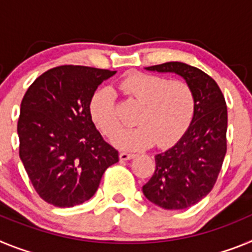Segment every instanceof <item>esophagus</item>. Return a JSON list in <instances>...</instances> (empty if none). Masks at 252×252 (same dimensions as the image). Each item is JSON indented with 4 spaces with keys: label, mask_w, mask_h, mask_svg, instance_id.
Returning a JSON list of instances; mask_svg holds the SVG:
<instances>
[{
    "label": "esophagus",
    "mask_w": 252,
    "mask_h": 252,
    "mask_svg": "<svg viewBox=\"0 0 252 252\" xmlns=\"http://www.w3.org/2000/svg\"><path fill=\"white\" fill-rule=\"evenodd\" d=\"M136 157L135 154H128V153H120V160L125 161V160H130L133 159V158Z\"/></svg>",
    "instance_id": "obj_1"
}]
</instances>
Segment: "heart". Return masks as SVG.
<instances>
[{"label": "heart", "instance_id": "obj_1", "mask_svg": "<svg viewBox=\"0 0 252 252\" xmlns=\"http://www.w3.org/2000/svg\"><path fill=\"white\" fill-rule=\"evenodd\" d=\"M120 90L141 104L136 115V127L125 128L113 136L112 142L125 150H142L157 142L168 148L183 136L194 117L195 97L183 81L148 73L135 72L124 78ZM90 113L95 126L107 136H112L121 126L116 94L103 87L92 95Z\"/></svg>", "mask_w": 252, "mask_h": 252}]
</instances>
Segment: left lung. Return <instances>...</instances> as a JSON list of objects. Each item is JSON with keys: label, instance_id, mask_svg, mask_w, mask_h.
I'll list each match as a JSON object with an SVG mask.
<instances>
[{"label": "left lung", "instance_id": "8db88e82", "mask_svg": "<svg viewBox=\"0 0 252 252\" xmlns=\"http://www.w3.org/2000/svg\"><path fill=\"white\" fill-rule=\"evenodd\" d=\"M184 78L195 97L193 121L179 141L155 157L157 169L142 187L151 203L184 209L202 201L216 184L227 151V106L215 79L180 62L145 68Z\"/></svg>", "mask_w": 252, "mask_h": 252}]
</instances>
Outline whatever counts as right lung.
Instances as JSON below:
<instances>
[{
  "label": "right lung",
  "instance_id": "1",
  "mask_svg": "<svg viewBox=\"0 0 252 252\" xmlns=\"http://www.w3.org/2000/svg\"><path fill=\"white\" fill-rule=\"evenodd\" d=\"M116 72L82 65L49 69L29 87L20 108V159L35 190L60 208L94 195L119 151L95 128L90 102Z\"/></svg>",
  "mask_w": 252,
  "mask_h": 252
}]
</instances>
